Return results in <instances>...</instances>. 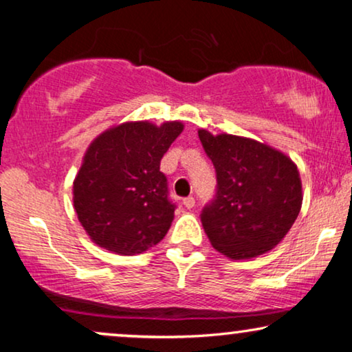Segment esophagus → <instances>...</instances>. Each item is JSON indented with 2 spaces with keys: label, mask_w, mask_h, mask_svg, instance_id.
Wrapping results in <instances>:
<instances>
[{
  "label": "esophagus",
  "mask_w": 352,
  "mask_h": 352,
  "mask_svg": "<svg viewBox=\"0 0 352 352\" xmlns=\"http://www.w3.org/2000/svg\"><path fill=\"white\" fill-rule=\"evenodd\" d=\"M182 204H184L186 208L190 210V208H194V206H195V199H194V197H187V199H184Z\"/></svg>",
  "instance_id": "obj_1"
}]
</instances>
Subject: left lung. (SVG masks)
Segmentation results:
<instances>
[{
	"mask_svg": "<svg viewBox=\"0 0 352 352\" xmlns=\"http://www.w3.org/2000/svg\"><path fill=\"white\" fill-rule=\"evenodd\" d=\"M216 168L218 190L201 211L213 248L230 259H252L282 242L298 218L302 186L296 163L254 139L199 129Z\"/></svg>",
	"mask_w": 352,
	"mask_h": 352,
	"instance_id": "1",
	"label": "left lung"
}]
</instances>
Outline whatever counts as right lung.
<instances>
[{
	"label": "right lung",
	"mask_w": 352,
	"mask_h": 352,
	"mask_svg": "<svg viewBox=\"0 0 352 352\" xmlns=\"http://www.w3.org/2000/svg\"><path fill=\"white\" fill-rule=\"evenodd\" d=\"M181 122H124L86 148L74 181V208L100 248L133 256L165 237L175 218L160 160Z\"/></svg>",
	"instance_id": "right-lung-1"
}]
</instances>
